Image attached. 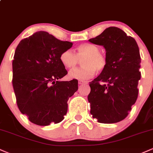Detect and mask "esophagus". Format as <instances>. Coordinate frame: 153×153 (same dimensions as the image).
Instances as JSON below:
<instances>
[{"label":"esophagus","instance_id":"1","mask_svg":"<svg viewBox=\"0 0 153 153\" xmlns=\"http://www.w3.org/2000/svg\"><path fill=\"white\" fill-rule=\"evenodd\" d=\"M78 84L80 85H85V84H87V82H85V81H79L78 82Z\"/></svg>","mask_w":153,"mask_h":153}]
</instances>
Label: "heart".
Segmentation results:
<instances>
[{"label": "heart", "mask_w": 153, "mask_h": 153, "mask_svg": "<svg viewBox=\"0 0 153 153\" xmlns=\"http://www.w3.org/2000/svg\"><path fill=\"white\" fill-rule=\"evenodd\" d=\"M82 67L70 72L71 78L84 80L92 78L95 72L102 71L106 65V57L100 52V48L91 43H83L77 47V53L71 50L63 51L59 56L62 64L68 69H73L82 59Z\"/></svg>", "instance_id": "1"}]
</instances>
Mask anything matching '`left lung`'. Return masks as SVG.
Returning a JSON list of instances; mask_svg holds the SVG:
<instances>
[{"label": "left lung", "mask_w": 153, "mask_h": 153, "mask_svg": "<svg viewBox=\"0 0 153 153\" xmlns=\"http://www.w3.org/2000/svg\"><path fill=\"white\" fill-rule=\"evenodd\" d=\"M89 42L103 46L107 60L101 74L89 84L91 114L100 123L119 122L127 117L137 99L141 78L138 45L134 38L115 26Z\"/></svg>", "instance_id": "obj_1"}]
</instances>
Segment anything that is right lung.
Masks as SVG:
<instances>
[{
  "instance_id": "obj_1",
  "label": "right lung",
  "mask_w": 153,
  "mask_h": 153,
  "mask_svg": "<svg viewBox=\"0 0 153 153\" xmlns=\"http://www.w3.org/2000/svg\"><path fill=\"white\" fill-rule=\"evenodd\" d=\"M73 46L40 31L24 39L13 60V87L17 106L36 125L62 122L68 101L78 91V80L60 81L68 74L59 56Z\"/></svg>"
}]
</instances>
